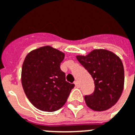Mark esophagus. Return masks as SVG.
<instances>
[{
  "label": "esophagus",
  "instance_id": "esophagus-1",
  "mask_svg": "<svg viewBox=\"0 0 135 135\" xmlns=\"http://www.w3.org/2000/svg\"><path fill=\"white\" fill-rule=\"evenodd\" d=\"M74 84H75V86H77V87H79V82H77V81H75V82H74Z\"/></svg>",
  "mask_w": 135,
  "mask_h": 135
}]
</instances>
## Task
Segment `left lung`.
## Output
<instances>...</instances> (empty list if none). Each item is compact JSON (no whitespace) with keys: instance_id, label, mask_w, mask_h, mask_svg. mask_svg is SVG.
I'll return each instance as SVG.
<instances>
[{"instance_id":"1","label":"left lung","mask_w":135,"mask_h":135,"mask_svg":"<svg viewBox=\"0 0 135 135\" xmlns=\"http://www.w3.org/2000/svg\"><path fill=\"white\" fill-rule=\"evenodd\" d=\"M76 58L94 81V93L84 97L86 105L95 111L113 106L124 88V68L120 58L105 49H94L86 56Z\"/></svg>"}]
</instances>
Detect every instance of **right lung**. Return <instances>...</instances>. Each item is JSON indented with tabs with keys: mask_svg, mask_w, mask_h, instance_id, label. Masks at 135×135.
Listing matches in <instances>:
<instances>
[{
	"mask_svg": "<svg viewBox=\"0 0 135 135\" xmlns=\"http://www.w3.org/2000/svg\"><path fill=\"white\" fill-rule=\"evenodd\" d=\"M65 53L50 46L30 51L22 68L21 80L25 94L36 108L53 112L66 103L75 84L65 80L60 65Z\"/></svg>",
	"mask_w": 135,
	"mask_h": 135,
	"instance_id": "add662e5",
	"label": "right lung"
}]
</instances>
